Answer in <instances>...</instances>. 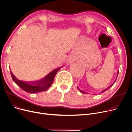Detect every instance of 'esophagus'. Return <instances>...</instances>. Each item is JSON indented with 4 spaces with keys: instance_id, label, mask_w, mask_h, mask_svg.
<instances>
[{
    "instance_id": "obj_1",
    "label": "esophagus",
    "mask_w": 132,
    "mask_h": 132,
    "mask_svg": "<svg viewBox=\"0 0 132 132\" xmlns=\"http://www.w3.org/2000/svg\"><path fill=\"white\" fill-rule=\"evenodd\" d=\"M74 61V59H72V58H70L69 59H68L67 62V63H68V64H71L73 63V62Z\"/></svg>"
}]
</instances>
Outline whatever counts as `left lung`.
Returning <instances> with one entry per match:
<instances>
[{
    "label": "left lung",
    "instance_id": "obj_1",
    "mask_svg": "<svg viewBox=\"0 0 132 132\" xmlns=\"http://www.w3.org/2000/svg\"><path fill=\"white\" fill-rule=\"evenodd\" d=\"M118 73H119V71H118V72H117V77H118ZM117 78H116V79H117ZM116 80H115V81H114V82H113V84H112V85H111V86H109V87H108V88H106V89H104V90H103V91H102V92H105V91H106V90H107V89H109V88H110V87H112V86H113V84H114V82H116ZM77 88H78V89H79V90H80V92H81V93H83V94H86V93H85V92H82V91H81V90H80V89H79V88H78V87H77Z\"/></svg>",
    "mask_w": 132,
    "mask_h": 132
}]
</instances>
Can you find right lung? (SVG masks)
<instances>
[{"mask_svg":"<svg viewBox=\"0 0 132 132\" xmlns=\"http://www.w3.org/2000/svg\"><path fill=\"white\" fill-rule=\"evenodd\" d=\"M61 68V67L55 69L48 73L44 78L34 82H26L19 80L15 77L11 71V75L13 80L24 91L29 93H36L45 91L51 86L55 74L60 70Z\"/></svg>","mask_w":132,"mask_h":132,"instance_id":"obj_1","label":"right lung"}]
</instances>
